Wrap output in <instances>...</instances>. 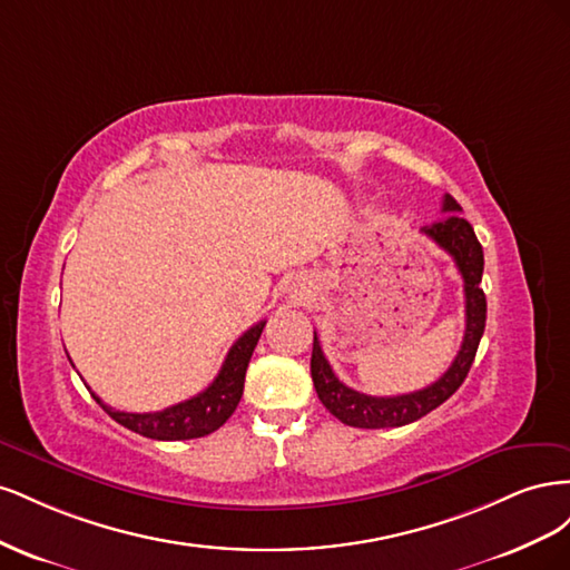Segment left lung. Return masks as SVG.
<instances>
[{
  "label": "left lung",
  "instance_id": "left-lung-1",
  "mask_svg": "<svg viewBox=\"0 0 570 570\" xmlns=\"http://www.w3.org/2000/svg\"><path fill=\"white\" fill-rule=\"evenodd\" d=\"M442 212H454L444 216L442 220L433 223V226L421 228L430 239L454 258V264L463 278V297H465V333L461 350L452 366L446 373L419 392L396 394V396H371L364 392H356L344 385L335 375L333 366L327 364V358L321 350L318 335L314 333V352H312V377L314 387L318 392V400L323 406L333 413L337 421L352 428H400L406 423H413L423 419L425 413L438 409L442 402L461 387L465 375L471 371V364L478 352V344L482 333H485V318H488V299L482 292V247L471 228V223L456 216L461 206L454 197L444 195Z\"/></svg>",
  "mask_w": 570,
  "mask_h": 570
}]
</instances>
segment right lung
Returning a JSON list of instances; mask_svg holds the SVG:
<instances>
[{"mask_svg": "<svg viewBox=\"0 0 570 570\" xmlns=\"http://www.w3.org/2000/svg\"><path fill=\"white\" fill-rule=\"evenodd\" d=\"M264 325L266 321H258L233 344L218 375L214 377V383L197 396H193V400H185L164 411H149V413H130V411L111 409L92 392L95 402L105 409L116 423L132 430L137 435H145L151 440L174 442V440H195V438L212 435L214 430H218L233 416V411L239 404V396H243V390H245V373L249 366V358L254 354L258 337L264 333Z\"/></svg>", "mask_w": 570, "mask_h": 570, "instance_id": "1", "label": "right lung"}]
</instances>
